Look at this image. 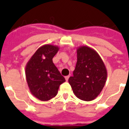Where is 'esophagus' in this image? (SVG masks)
I'll use <instances>...</instances> for the list:
<instances>
[{"mask_svg": "<svg viewBox=\"0 0 129 129\" xmlns=\"http://www.w3.org/2000/svg\"><path fill=\"white\" fill-rule=\"evenodd\" d=\"M69 78H70V76H67L65 77V78H66V81H68Z\"/></svg>", "mask_w": 129, "mask_h": 129, "instance_id": "esophagus-1", "label": "esophagus"}]
</instances>
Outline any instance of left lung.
Segmentation results:
<instances>
[{"instance_id":"obj_1","label":"left lung","mask_w":129,"mask_h":129,"mask_svg":"<svg viewBox=\"0 0 129 129\" xmlns=\"http://www.w3.org/2000/svg\"><path fill=\"white\" fill-rule=\"evenodd\" d=\"M68 80L77 98L91 101L100 94L104 88L107 70L102 58L96 51L88 46L77 48V63Z\"/></svg>"}]
</instances>
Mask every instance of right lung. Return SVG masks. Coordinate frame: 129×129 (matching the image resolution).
Masks as SVG:
<instances>
[{"label":"right lung","instance_id":"add662e5","mask_svg":"<svg viewBox=\"0 0 129 129\" xmlns=\"http://www.w3.org/2000/svg\"><path fill=\"white\" fill-rule=\"evenodd\" d=\"M59 48L47 44L40 47L25 66V76L30 92L41 101L54 98L59 87L66 82L53 62Z\"/></svg>","mask_w":129,"mask_h":129}]
</instances>
